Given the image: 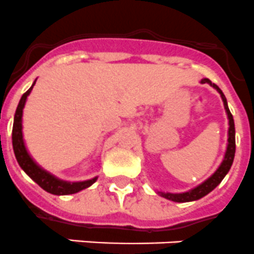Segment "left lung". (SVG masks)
<instances>
[{"label": "left lung", "mask_w": 254, "mask_h": 254, "mask_svg": "<svg viewBox=\"0 0 254 254\" xmlns=\"http://www.w3.org/2000/svg\"><path fill=\"white\" fill-rule=\"evenodd\" d=\"M202 84L207 83V84H210L211 87L215 88L219 94H221L222 101H223V105H225L226 113H227V118H228V142H227V149H226L225 153V158L222 161V163L219 165L217 170H215V173L211 175L210 178H207L205 180L204 183H201L200 186L197 187L192 188V190H187V192H183V193H169V192H157V193L162 196V197L167 198V200L175 201V202H190V201H196L198 198L204 197L206 196L209 192L214 190L217 187L218 184L221 183L223 178L227 175V173L230 171L232 166V162H234V157H235V123H234V118H232V114L230 112V109H228L227 105V100H226L225 94L223 92L219 89L218 85H215L214 83H211L209 79H202L201 80Z\"/></svg>", "instance_id": "left-lung-1"}]
</instances>
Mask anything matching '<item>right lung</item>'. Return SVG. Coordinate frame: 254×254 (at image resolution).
Here are the masks:
<instances>
[{
  "mask_svg": "<svg viewBox=\"0 0 254 254\" xmlns=\"http://www.w3.org/2000/svg\"><path fill=\"white\" fill-rule=\"evenodd\" d=\"M36 81H33L32 87L29 88L26 93L23 94L20 101L16 108L15 115H14V125H12V149H14V154L18 161L19 166L22 167L23 171L28 175L33 182H36L40 187L44 190H47L52 194H72L76 193L79 190H85V188L91 187L92 184L97 180V177L93 179L84 180V182H66V180L58 179L50 173H48L47 170H44L43 167H40L31 156L27 152L26 144L23 140V132H22V117H23V109L26 105L27 97L32 91L33 85Z\"/></svg>",
  "mask_w": 254,
  "mask_h": 254,
  "instance_id": "1",
  "label": "right lung"
}]
</instances>
